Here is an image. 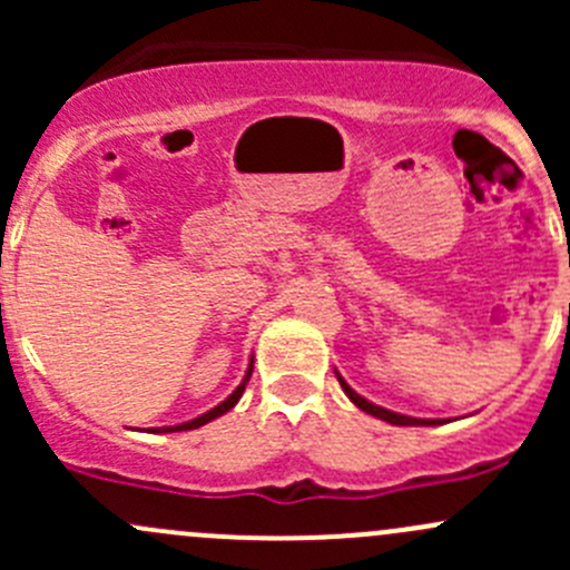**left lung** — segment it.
<instances>
[{"label": "left lung", "mask_w": 570, "mask_h": 570, "mask_svg": "<svg viewBox=\"0 0 570 570\" xmlns=\"http://www.w3.org/2000/svg\"><path fill=\"white\" fill-rule=\"evenodd\" d=\"M336 377H338V383H342L344 394L350 396V402H353V405H358L364 413H370V416L383 419V422H389V424H400V428H422V424H424V428H428V424H444V419H413V416H402V413L389 411V407L375 405V402L364 400V396H361L358 392H353V389L347 386V381H344V377L338 375V372H336Z\"/></svg>", "instance_id": "left-lung-1"}]
</instances>
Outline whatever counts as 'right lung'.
<instances>
[{
	"instance_id": "obj_1",
	"label": "right lung",
	"mask_w": 570,
	"mask_h": 570,
	"mask_svg": "<svg viewBox=\"0 0 570 570\" xmlns=\"http://www.w3.org/2000/svg\"><path fill=\"white\" fill-rule=\"evenodd\" d=\"M250 372H253V358H250L248 370H245V377H243V383H239V386L234 389V392L228 394L226 400L220 402V405H215V407H212V411L200 413V416L189 419V422H181V424H170V428H151V430H148V433H181V430H195V428H200V424L212 422V419L223 416V413H228V411H232V407L237 405V402H239V396H243L245 386H248V381H250Z\"/></svg>"
}]
</instances>
